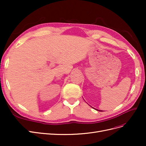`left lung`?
Segmentation results:
<instances>
[{
	"label": "left lung",
	"mask_w": 146,
	"mask_h": 146,
	"mask_svg": "<svg viewBox=\"0 0 146 146\" xmlns=\"http://www.w3.org/2000/svg\"><path fill=\"white\" fill-rule=\"evenodd\" d=\"M98 110V111H102V110Z\"/></svg>",
	"instance_id": "obj_1"
}]
</instances>
